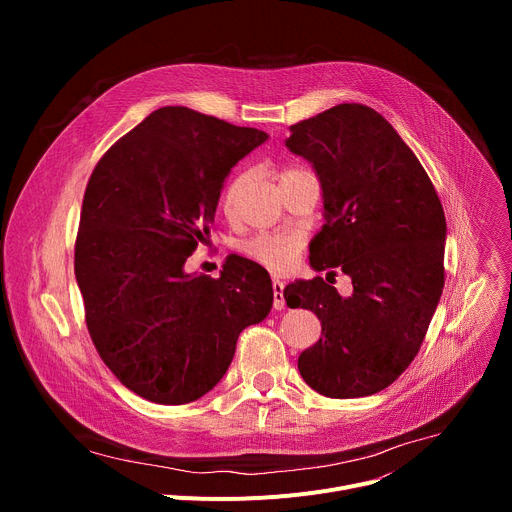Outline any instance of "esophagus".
<instances>
[{"label":"esophagus","instance_id":"1","mask_svg":"<svg viewBox=\"0 0 512 512\" xmlns=\"http://www.w3.org/2000/svg\"><path fill=\"white\" fill-rule=\"evenodd\" d=\"M273 308L275 310H283L285 308V300H283V281L273 279Z\"/></svg>","mask_w":512,"mask_h":512}]
</instances>
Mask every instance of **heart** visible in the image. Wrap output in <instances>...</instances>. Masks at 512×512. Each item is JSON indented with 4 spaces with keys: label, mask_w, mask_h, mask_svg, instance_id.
Instances as JSON below:
<instances>
[{
    "label": "heart",
    "mask_w": 512,
    "mask_h": 512,
    "mask_svg": "<svg viewBox=\"0 0 512 512\" xmlns=\"http://www.w3.org/2000/svg\"><path fill=\"white\" fill-rule=\"evenodd\" d=\"M300 170H287L281 174V178L289 176V174H296ZM249 182V174L243 172L239 174L237 178L231 180V184L227 186L225 190V196H223V204H225V210H233L239 194L243 192L245 184ZM302 249V237L300 235H294V233H287V235H261L257 239H253L249 245H247V253L257 259L259 263L267 265L271 271H287L291 265H294L296 261V255L298 251Z\"/></svg>",
    "instance_id": "b5f03b06"
}]
</instances>
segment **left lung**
<instances>
[{"instance_id": "1", "label": "left lung", "mask_w": 512, "mask_h": 512, "mask_svg": "<svg viewBox=\"0 0 512 512\" xmlns=\"http://www.w3.org/2000/svg\"><path fill=\"white\" fill-rule=\"evenodd\" d=\"M289 131L285 148L312 164L324 200L310 265L352 279L348 298L322 277L285 287L289 308L322 322L298 369L320 395H375L409 367L440 304L444 208L409 145L367 105L342 103Z\"/></svg>"}]
</instances>
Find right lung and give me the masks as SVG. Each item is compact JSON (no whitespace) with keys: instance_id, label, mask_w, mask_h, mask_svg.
I'll return each instance as SVG.
<instances>
[{"instance_id":"1","label":"right lung","mask_w":512,"mask_h":512,"mask_svg":"<svg viewBox=\"0 0 512 512\" xmlns=\"http://www.w3.org/2000/svg\"><path fill=\"white\" fill-rule=\"evenodd\" d=\"M188 107H162L123 135L85 190L75 275L87 328L135 395L184 405L216 387L237 338L273 306L269 273L235 257L221 277L186 273L210 237L233 166L267 141Z\"/></svg>"}]
</instances>
